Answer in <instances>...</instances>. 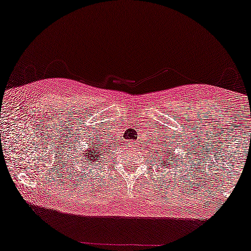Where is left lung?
Returning <instances> with one entry per match:
<instances>
[{
  "instance_id": "1",
  "label": "left lung",
  "mask_w": 251,
  "mask_h": 251,
  "mask_svg": "<svg viewBox=\"0 0 251 251\" xmlns=\"http://www.w3.org/2000/svg\"><path fill=\"white\" fill-rule=\"evenodd\" d=\"M162 146H163V144H162ZM161 150H162V147H161ZM173 151H174L173 146H170V149L168 146L166 147V150H164V153H166V154H162V156L160 157V161H163L162 166L167 164V162H169V161H173V162H174V161H175L174 157H176L177 155H176V153L173 152ZM155 152H156V151H155Z\"/></svg>"
}]
</instances>
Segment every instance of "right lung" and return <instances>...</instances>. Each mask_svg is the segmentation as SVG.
<instances>
[{
	"label": "right lung",
	"instance_id": "1",
	"mask_svg": "<svg viewBox=\"0 0 251 251\" xmlns=\"http://www.w3.org/2000/svg\"><path fill=\"white\" fill-rule=\"evenodd\" d=\"M97 138L98 137H96V138L92 137L90 142H89V149L82 151V152H84L83 154L85 161L89 162V166H94V164H98V162H100L99 160H101V156L107 153L108 149L111 147V145L107 146L106 144H104V142L100 143Z\"/></svg>",
	"mask_w": 251,
	"mask_h": 251
}]
</instances>
